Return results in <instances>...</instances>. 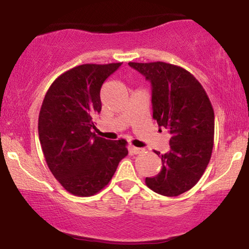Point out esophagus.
Wrapping results in <instances>:
<instances>
[{
  "mask_svg": "<svg viewBox=\"0 0 249 249\" xmlns=\"http://www.w3.org/2000/svg\"><path fill=\"white\" fill-rule=\"evenodd\" d=\"M130 151L131 153H134V154H142V152H144V148H139V147H135V146H131L130 147Z\"/></svg>",
  "mask_w": 249,
  "mask_h": 249,
  "instance_id": "esophagus-1",
  "label": "esophagus"
}]
</instances>
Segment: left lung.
<instances>
[{"instance_id": "obj_1", "label": "left lung", "mask_w": 249, "mask_h": 249, "mask_svg": "<svg viewBox=\"0 0 249 249\" xmlns=\"http://www.w3.org/2000/svg\"><path fill=\"white\" fill-rule=\"evenodd\" d=\"M152 86L153 118L171 135L170 151L155 152L162 160L158 176L146 178L153 192L179 196L203 176L214 142V111L206 91L192 73L165 62H129Z\"/></svg>"}]
</instances>
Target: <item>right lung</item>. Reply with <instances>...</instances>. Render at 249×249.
<instances>
[{"label": "right lung", "mask_w": 249, "mask_h": 249, "mask_svg": "<svg viewBox=\"0 0 249 249\" xmlns=\"http://www.w3.org/2000/svg\"><path fill=\"white\" fill-rule=\"evenodd\" d=\"M122 63L81 64L57 77L44 97L38 136L49 169L76 196L97 194L128 155L122 141L97 137L94 118L101 112V87Z\"/></svg>", "instance_id": "add662e5"}]
</instances>
